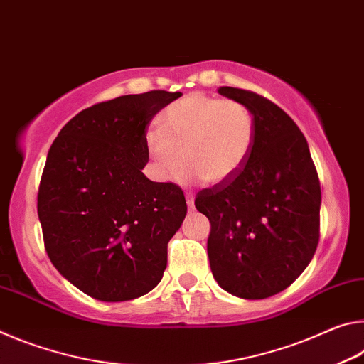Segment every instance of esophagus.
I'll use <instances>...</instances> for the list:
<instances>
[{"label":"esophagus","mask_w":364,"mask_h":364,"mask_svg":"<svg viewBox=\"0 0 364 364\" xmlns=\"http://www.w3.org/2000/svg\"><path fill=\"white\" fill-rule=\"evenodd\" d=\"M186 200H187L188 210L192 211L193 208H195V195H193V193H186Z\"/></svg>","instance_id":"esophagus-1"}]
</instances>
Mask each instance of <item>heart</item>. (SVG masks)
Returning a JSON list of instances; mask_svg holds the SVG:
<instances>
[{
	"mask_svg": "<svg viewBox=\"0 0 364 364\" xmlns=\"http://www.w3.org/2000/svg\"><path fill=\"white\" fill-rule=\"evenodd\" d=\"M159 124L161 130L145 134V148L161 182L177 181L186 166L188 178L229 181L245 166L256 139V119L247 105L205 93L174 101Z\"/></svg>",
	"mask_w": 364,
	"mask_h": 364,
	"instance_id": "heart-1",
	"label": "heart"
}]
</instances>
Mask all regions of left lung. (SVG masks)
<instances>
[{"instance_id":"8db88e82","label":"left lung","mask_w":364,"mask_h":364,"mask_svg":"<svg viewBox=\"0 0 364 364\" xmlns=\"http://www.w3.org/2000/svg\"><path fill=\"white\" fill-rule=\"evenodd\" d=\"M256 119L252 154L237 174L201 190L195 206L210 219L208 256L219 287L263 300L306 269L319 242L321 187L308 141L277 105L253 92L221 87Z\"/></svg>"}]
</instances>
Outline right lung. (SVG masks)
Masks as SVG:
<instances>
[{"label": "right lung", "instance_id": "right-lung-1", "mask_svg": "<svg viewBox=\"0 0 364 364\" xmlns=\"http://www.w3.org/2000/svg\"><path fill=\"white\" fill-rule=\"evenodd\" d=\"M178 97L153 90L93 105L48 151L37 205L46 253L93 299L134 300L163 279L187 203L176 183L153 182L141 169L148 124Z\"/></svg>", "mask_w": 364, "mask_h": 364}]
</instances>
